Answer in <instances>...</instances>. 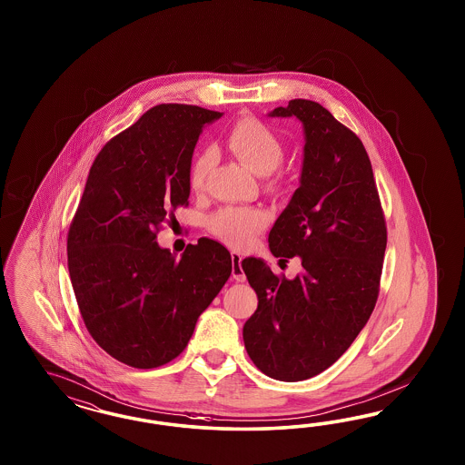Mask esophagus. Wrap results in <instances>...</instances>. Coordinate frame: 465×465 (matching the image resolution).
Segmentation results:
<instances>
[{"label": "esophagus", "mask_w": 465, "mask_h": 465, "mask_svg": "<svg viewBox=\"0 0 465 465\" xmlns=\"http://www.w3.org/2000/svg\"><path fill=\"white\" fill-rule=\"evenodd\" d=\"M232 278L237 282H243L245 278V272L242 269V255L239 252H232Z\"/></svg>", "instance_id": "1"}]
</instances>
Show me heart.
I'll return each instance as SVG.
<instances>
[{
    "label": "heart",
    "mask_w": 465,
    "mask_h": 465,
    "mask_svg": "<svg viewBox=\"0 0 465 465\" xmlns=\"http://www.w3.org/2000/svg\"><path fill=\"white\" fill-rule=\"evenodd\" d=\"M226 144L230 152L257 175L272 173L284 155L280 136L253 115H245L230 127ZM214 162L216 153L212 148L203 150L194 158L189 172V183L194 191L203 189ZM266 223L268 216L264 212L249 206H226L212 214L208 222L213 233L235 249L249 247Z\"/></svg>",
    "instance_id": "obj_1"
}]
</instances>
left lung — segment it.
<instances>
[{"mask_svg": "<svg viewBox=\"0 0 465 465\" xmlns=\"http://www.w3.org/2000/svg\"><path fill=\"white\" fill-rule=\"evenodd\" d=\"M269 115L303 124L300 187L269 232L272 255H300L303 271L286 280L262 259L242 261L259 298L243 342L271 379L307 381L338 361L375 309L387 226L370 158L351 129L312 100H290Z\"/></svg>", "mask_w": 465, "mask_h": 465, "instance_id": "obj_1", "label": "left lung"}]
</instances>
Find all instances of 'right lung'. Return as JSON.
I'll return each instance as SVG.
<instances>
[{"mask_svg": "<svg viewBox=\"0 0 465 465\" xmlns=\"http://www.w3.org/2000/svg\"><path fill=\"white\" fill-rule=\"evenodd\" d=\"M222 113L160 104L114 136L95 158L68 232L71 284L90 336L117 361L156 368L177 358L232 272L210 239L181 259L156 233L187 206L193 153Z\"/></svg>", "mask_w": 465, "mask_h": 465, "instance_id": "right-lung-1", "label": "right lung"}]
</instances>
